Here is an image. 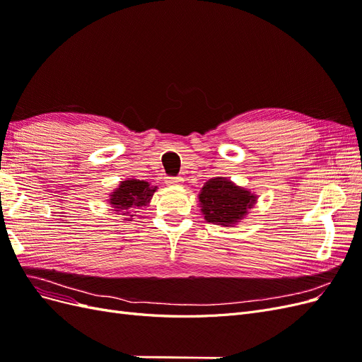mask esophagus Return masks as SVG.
Instances as JSON below:
<instances>
[{"instance_id":"34e87169","label":"esophagus","mask_w":362,"mask_h":362,"mask_svg":"<svg viewBox=\"0 0 362 362\" xmlns=\"http://www.w3.org/2000/svg\"><path fill=\"white\" fill-rule=\"evenodd\" d=\"M182 178L181 177H175V178H168L166 180V184L170 185V187H173V185H181L182 184Z\"/></svg>"}]
</instances>
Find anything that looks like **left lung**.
<instances>
[{
  "instance_id": "8db88e82",
  "label": "left lung",
  "mask_w": 362,
  "mask_h": 362,
  "mask_svg": "<svg viewBox=\"0 0 362 362\" xmlns=\"http://www.w3.org/2000/svg\"><path fill=\"white\" fill-rule=\"evenodd\" d=\"M258 196L225 177L208 180L198 194L201 213L208 223L235 226L250 213Z\"/></svg>"
}]
</instances>
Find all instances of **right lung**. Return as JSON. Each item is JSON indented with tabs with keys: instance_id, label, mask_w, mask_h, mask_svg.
<instances>
[{
	"instance_id": "1",
	"label": "right lung",
	"mask_w": 362,
	"mask_h": 362,
	"mask_svg": "<svg viewBox=\"0 0 362 362\" xmlns=\"http://www.w3.org/2000/svg\"><path fill=\"white\" fill-rule=\"evenodd\" d=\"M156 192L157 187L151 185L148 181L127 178L125 181H120L117 189L108 194L107 201L113 208V211L124 217V221H131L133 218L131 213L148 206Z\"/></svg>"
}]
</instances>
